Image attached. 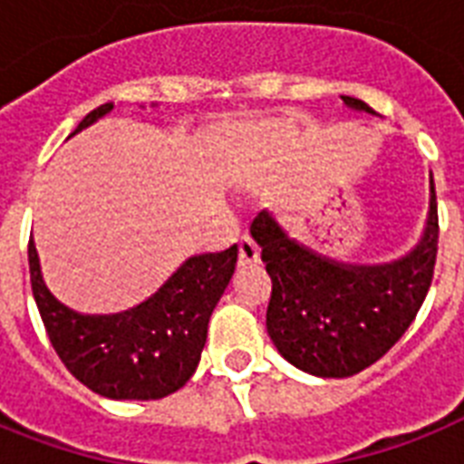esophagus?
Masks as SVG:
<instances>
[{
	"label": "esophagus",
	"mask_w": 464,
	"mask_h": 464,
	"mask_svg": "<svg viewBox=\"0 0 464 464\" xmlns=\"http://www.w3.org/2000/svg\"><path fill=\"white\" fill-rule=\"evenodd\" d=\"M260 260V250H257V243H255L247 233H243L238 240V265H255Z\"/></svg>",
	"instance_id": "1"
}]
</instances>
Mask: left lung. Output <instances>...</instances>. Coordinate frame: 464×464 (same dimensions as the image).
I'll list each match as a JSON object with an SVG mask.
<instances>
[{
	"label": "left lung",
	"mask_w": 464,
	"mask_h": 464,
	"mask_svg": "<svg viewBox=\"0 0 464 464\" xmlns=\"http://www.w3.org/2000/svg\"><path fill=\"white\" fill-rule=\"evenodd\" d=\"M346 108L375 115L359 98ZM272 276L267 332L276 352L317 378H349L385 356L417 317L431 286L439 250V211H431L419 246L378 265L342 262L298 243L275 214L250 226Z\"/></svg>",
	"instance_id": "obj_1"
}]
</instances>
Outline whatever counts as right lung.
Wrapping results in <instances>:
<instances>
[{
  "label": "right lung",
  "instance_id": "right-lung-1",
  "mask_svg": "<svg viewBox=\"0 0 464 464\" xmlns=\"http://www.w3.org/2000/svg\"><path fill=\"white\" fill-rule=\"evenodd\" d=\"M111 111L112 103H105L89 112L72 137ZM236 260V246L195 255L140 305L112 315H83L50 294L35 246L28 243L33 298L54 352L76 381L111 400H160L189 381Z\"/></svg>",
  "mask_w": 464,
  "mask_h": 464
}]
</instances>
